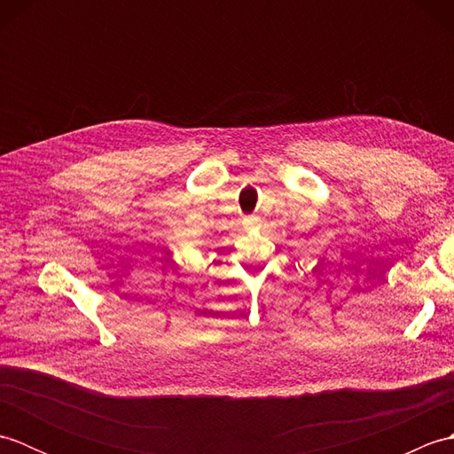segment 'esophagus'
I'll use <instances>...</instances> for the list:
<instances>
[{
	"instance_id": "obj_1",
	"label": "esophagus",
	"mask_w": 454,
	"mask_h": 454,
	"mask_svg": "<svg viewBox=\"0 0 454 454\" xmlns=\"http://www.w3.org/2000/svg\"><path fill=\"white\" fill-rule=\"evenodd\" d=\"M244 226L246 228H259V226H262V218H259V216H249V218L244 220Z\"/></svg>"
}]
</instances>
